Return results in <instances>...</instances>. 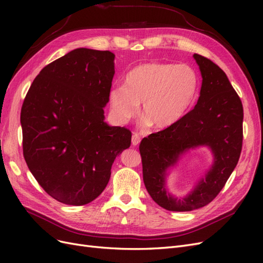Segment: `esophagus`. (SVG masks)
<instances>
[{"label":"esophagus","instance_id":"1","mask_svg":"<svg viewBox=\"0 0 263 263\" xmlns=\"http://www.w3.org/2000/svg\"><path fill=\"white\" fill-rule=\"evenodd\" d=\"M139 142H140L139 135L136 134V133L133 134V137H132V144H133V146H138Z\"/></svg>","mask_w":263,"mask_h":263}]
</instances>
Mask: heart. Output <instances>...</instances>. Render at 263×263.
<instances>
[{"mask_svg": "<svg viewBox=\"0 0 263 263\" xmlns=\"http://www.w3.org/2000/svg\"><path fill=\"white\" fill-rule=\"evenodd\" d=\"M200 78L187 65L149 62L135 67L125 85L109 91V106L119 123H126L139 112L155 129L178 124L197 97Z\"/></svg>", "mask_w": 263, "mask_h": 263, "instance_id": "obj_1", "label": "heart"}]
</instances>
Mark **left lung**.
Instances as JSON below:
<instances>
[{
	"mask_svg": "<svg viewBox=\"0 0 263 263\" xmlns=\"http://www.w3.org/2000/svg\"><path fill=\"white\" fill-rule=\"evenodd\" d=\"M193 57L202 74L195 107L178 124L149 135L139 145L148 193L159 206L172 212H190L211 203L236 168L242 147L240 98L217 65L201 54ZM200 146L212 151V166L185 197H173L166 189V171L187 151Z\"/></svg>",
	"mask_w": 263,
	"mask_h": 263,
	"instance_id": "left-lung-1",
	"label": "left lung"
}]
</instances>
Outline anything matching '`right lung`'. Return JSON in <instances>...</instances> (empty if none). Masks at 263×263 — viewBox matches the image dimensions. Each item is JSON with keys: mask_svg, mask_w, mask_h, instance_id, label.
Instances as JSON below:
<instances>
[{"mask_svg": "<svg viewBox=\"0 0 263 263\" xmlns=\"http://www.w3.org/2000/svg\"><path fill=\"white\" fill-rule=\"evenodd\" d=\"M114 59L108 50L70 51L39 72L24 100V158L39 185L63 204L95 200L130 146L128 129L104 121Z\"/></svg>", "mask_w": 263, "mask_h": 263, "instance_id": "obj_1", "label": "right lung"}]
</instances>
